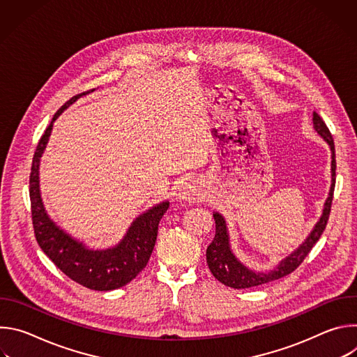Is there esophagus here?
Returning <instances> with one entry per match:
<instances>
[{
	"mask_svg": "<svg viewBox=\"0 0 357 357\" xmlns=\"http://www.w3.org/2000/svg\"><path fill=\"white\" fill-rule=\"evenodd\" d=\"M178 199L189 202V203H196L203 199V190L202 186L199 185L197 181H186L181 185L178 190Z\"/></svg>",
	"mask_w": 357,
	"mask_h": 357,
	"instance_id": "esophagus-1",
	"label": "esophagus"
}]
</instances>
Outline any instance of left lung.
Wrapping results in <instances>:
<instances>
[{
  "mask_svg": "<svg viewBox=\"0 0 357 357\" xmlns=\"http://www.w3.org/2000/svg\"><path fill=\"white\" fill-rule=\"evenodd\" d=\"M314 128L315 131L328 142L331 152H332V162H331V174H332V181H331V189L329 195L325 200L322 216L317 222L315 227L310 233V236L305 238V241L294 250L288 257L281 260L278 266L274 270L270 271H254L244 266L231 251L230 247V237L227 231V225L225 218L219 212H213L215 223H216V234L213 241L208 245L206 250V261L208 266L222 284L236 288V289H243V288H251V287H257L263 285L275 280H280L288 274H291L294 270L299 267V264L303 261V259L308 256L312 247L317 244L319 237L322 236L329 213H331V205H332V199H333V189H335V176H336V161H335V144L333 138L325 124V121L319 117L318 113L314 112L312 117Z\"/></svg>",
  "mask_w": 357,
  "mask_h": 357,
  "instance_id": "8db88e82",
  "label": "left lung"
}]
</instances>
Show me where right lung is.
Returning a JSON list of instances; mask_svg holds the SVG:
<instances>
[{
  "label": "right lung",
  "mask_w": 357,
  "mask_h": 357,
  "mask_svg": "<svg viewBox=\"0 0 357 357\" xmlns=\"http://www.w3.org/2000/svg\"><path fill=\"white\" fill-rule=\"evenodd\" d=\"M91 91H94V89ZM89 93L90 91L77 94L66 101L54 116L38 142L29 176L32 225L39 247L63 274L86 288L112 291L124 287L145 268L157 241L158 225L169 208V202L164 200L137 216L124 237L116 245L105 250L87 247L49 218L39 189L40 158L56 119L75 101Z\"/></svg>",
  "instance_id": "1"
}]
</instances>
